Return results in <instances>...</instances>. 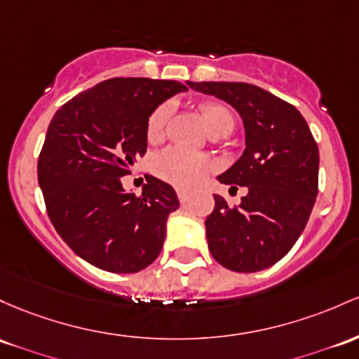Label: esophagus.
Segmentation results:
<instances>
[{
    "label": "esophagus",
    "instance_id": "obj_1",
    "mask_svg": "<svg viewBox=\"0 0 359 359\" xmlns=\"http://www.w3.org/2000/svg\"><path fill=\"white\" fill-rule=\"evenodd\" d=\"M177 196H179L180 204H186L187 201H189V192L187 191H182V189H179V191H177Z\"/></svg>",
    "mask_w": 359,
    "mask_h": 359
}]
</instances>
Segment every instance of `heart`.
<instances>
[{"label": "heart", "mask_w": 359, "mask_h": 359, "mask_svg": "<svg viewBox=\"0 0 359 359\" xmlns=\"http://www.w3.org/2000/svg\"><path fill=\"white\" fill-rule=\"evenodd\" d=\"M168 116H170V107L167 104L153 110L147 124V140L149 143H158L163 137ZM201 116H203L208 131H215L224 126L233 128L235 124L233 114L230 112V109L222 104H215V102L201 105ZM153 170L160 179L167 180L172 186L192 189L199 186L206 179L208 173L215 170V163L208 156L199 155V153L189 151L180 147H170L155 156Z\"/></svg>", "instance_id": "obj_1"}]
</instances>
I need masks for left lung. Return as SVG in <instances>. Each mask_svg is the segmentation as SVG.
Segmentation results:
<instances>
[{"mask_svg":"<svg viewBox=\"0 0 359 359\" xmlns=\"http://www.w3.org/2000/svg\"><path fill=\"white\" fill-rule=\"evenodd\" d=\"M240 114L245 128L242 156L218 177L247 187L238 206L215 194L206 238L216 262L235 273H257L281 261L294 245L318 192V147L297 107L250 83L187 81Z\"/></svg>","mask_w":359,"mask_h":359,"instance_id":"1","label":"left lung"}]
</instances>
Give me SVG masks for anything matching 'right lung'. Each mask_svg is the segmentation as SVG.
<instances>
[{"label":"right lung","instance_id":"right-lung-1","mask_svg":"<svg viewBox=\"0 0 359 359\" xmlns=\"http://www.w3.org/2000/svg\"><path fill=\"white\" fill-rule=\"evenodd\" d=\"M187 86L173 80L110 78L54 114L37 161L47 215L69 249L109 273L129 274L158 257L175 191L149 177L141 196L124 191L147 153V124L161 102Z\"/></svg>","mask_w":359,"mask_h":359}]
</instances>
